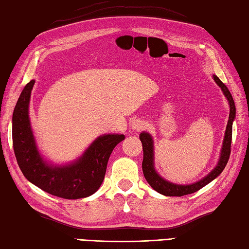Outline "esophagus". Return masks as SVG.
<instances>
[{
    "label": "esophagus",
    "mask_w": 249,
    "mask_h": 249,
    "mask_svg": "<svg viewBox=\"0 0 249 249\" xmlns=\"http://www.w3.org/2000/svg\"><path fill=\"white\" fill-rule=\"evenodd\" d=\"M131 127H133V129L136 130V131H141L142 129H144L145 124H144L143 121L135 120L133 123H131Z\"/></svg>",
    "instance_id": "1"
}]
</instances>
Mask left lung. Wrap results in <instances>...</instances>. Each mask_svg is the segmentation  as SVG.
Masks as SVG:
<instances>
[{
	"label": "left lung",
	"instance_id": "1",
	"mask_svg": "<svg viewBox=\"0 0 249 249\" xmlns=\"http://www.w3.org/2000/svg\"><path fill=\"white\" fill-rule=\"evenodd\" d=\"M215 82L223 89L225 96L227 97L230 105V114L228 124H227L223 150H221V154L219 158L218 165L216 166L214 170L208 174L204 178L200 179L199 182L194 183L192 185H177L172 184L170 182H167L156 173L154 169V162H153V140L151 136L146 133L140 134V140L142 143V149H143V161H142V171H143V176L145 179L151 185L153 189H155L157 193L161 195L168 196V197H182L185 195L193 194L195 192H198L199 189L204 187L206 184L212 182L215 178H217L219 174L223 172L227 162L229 160L230 153H231V140H232V122L235 118V106L234 100L232 98V95L226 84L220 81V79L213 75Z\"/></svg>",
	"mask_w": 249,
	"mask_h": 249
}]
</instances>
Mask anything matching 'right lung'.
<instances>
[{
  "label": "right lung",
  "instance_id": "obj_1",
  "mask_svg": "<svg viewBox=\"0 0 249 249\" xmlns=\"http://www.w3.org/2000/svg\"><path fill=\"white\" fill-rule=\"evenodd\" d=\"M34 83L31 80L24 87L13 113V145L20 170L31 183L55 197H89L102 185L111 153L125 136H102L76 162L64 167L49 166L36 149L30 126L29 103Z\"/></svg>",
  "mask_w": 249,
  "mask_h": 249
}]
</instances>
